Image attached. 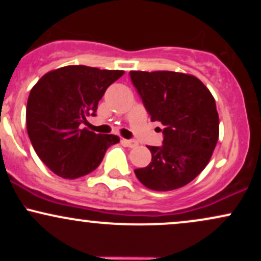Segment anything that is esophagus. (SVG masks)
<instances>
[{"label":"esophagus","instance_id":"34e87169","mask_svg":"<svg viewBox=\"0 0 261 261\" xmlns=\"http://www.w3.org/2000/svg\"><path fill=\"white\" fill-rule=\"evenodd\" d=\"M122 143H124L125 146H127V147H131V148H134V147H137V146H139V143L136 142V141H133V140H122Z\"/></svg>","mask_w":261,"mask_h":261}]
</instances>
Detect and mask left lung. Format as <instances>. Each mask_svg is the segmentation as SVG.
<instances>
[{
  "label": "left lung",
  "mask_w": 261,
  "mask_h": 261,
  "mask_svg": "<svg viewBox=\"0 0 261 261\" xmlns=\"http://www.w3.org/2000/svg\"><path fill=\"white\" fill-rule=\"evenodd\" d=\"M152 121L163 125V145L148 146L152 161L135 169L154 191L187 185L208 164L220 135L216 101L197 77L173 71H130Z\"/></svg>",
  "instance_id": "obj_1"
}]
</instances>
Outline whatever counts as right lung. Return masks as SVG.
Returning a JSON list of instances; mask_svg holds the SVG:
<instances>
[{"label":"right lung","instance_id":"add662e5","mask_svg":"<svg viewBox=\"0 0 261 261\" xmlns=\"http://www.w3.org/2000/svg\"><path fill=\"white\" fill-rule=\"evenodd\" d=\"M124 74L71 65L45 73L32 88L27 103V131L43 163L56 175L77 179L103 161L109 146L120 139L82 127L94 115L107 88Z\"/></svg>","mask_w":261,"mask_h":261}]
</instances>
